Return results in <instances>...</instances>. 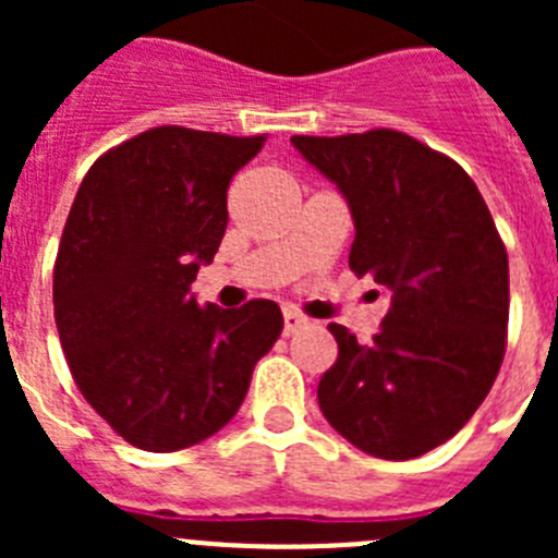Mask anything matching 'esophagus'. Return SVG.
Returning <instances> with one entry per match:
<instances>
[{
	"label": "esophagus",
	"instance_id": "1",
	"mask_svg": "<svg viewBox=\"0 0 558 558\" xmlns=\"http://www.w3.org/2000/svg\"><path fill=\"white\" fill-rule=\"evenodd\" d=\"M302 327H307V318L302 313H295V310H284V335L299 332Z\"/></svg>",
	"mask_w": 558,
	"mask_h": 558
}]
</instances>
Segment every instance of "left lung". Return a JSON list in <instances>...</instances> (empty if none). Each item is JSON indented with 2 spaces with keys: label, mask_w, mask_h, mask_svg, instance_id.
Listing matches in <instances>:
<instances>
[{
  "label": "left lung",
  "mask_w": 558,
  "mask_h": 558,
  "mask_svg": "<svg viewBox=\"0 0 558 558\" xmlns=\"http://www.w3.org/2000/svg\"><path fill=\"white\" fill-rule=\"evenodd\" d=\"M290 142L347 198L349 268L391 295L366 347L329 324L322 413L368 456H425L470 422L506 354L509 254L489 206L461 165L391 128Z\"/></svg>",
  "instance_id": "left-lung-1"
}]
</instances>
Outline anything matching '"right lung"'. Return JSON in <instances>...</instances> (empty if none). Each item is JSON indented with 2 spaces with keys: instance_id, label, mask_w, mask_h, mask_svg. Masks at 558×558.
<instances>
[{
  "instance_id": "right-lung-1",
  "label": "right lung",
  "mask_w": 558,
  "mask_h": 558,
  "mask_svg": "<svg viewBox=\"0 0 558 558\" xmlns=\"http://www.w3.org/2000/svg\"><path fill=\"white\" fill-rule=\"evenodd\" d=\"M265 136L161 125L102 153L58 245L52 302L69 372L128 445L175 452L240 411L282 310L190 293L229 223L226 190Z\"/></svg>"
}]
</instances>
